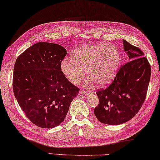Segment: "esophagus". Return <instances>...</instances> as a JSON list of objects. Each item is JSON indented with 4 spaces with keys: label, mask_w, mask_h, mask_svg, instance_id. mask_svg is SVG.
<instances>
[{
    "label": "esophagus",
    "mask_w": 160,
    "mask_h": 160,
    "mask_svg": "<svg viewBox=\"0 0 160 160\" xmlns=\"http://www.w3.org/2000/svg\"><path fill=\"white\" fill-rule=\"evenodd\" d=\"M80 93L81 94L84 95H88L90 93V92H89L88 90H80Z\"/></svg>",
    "instance_id": "obj_1"
}]
</instances>
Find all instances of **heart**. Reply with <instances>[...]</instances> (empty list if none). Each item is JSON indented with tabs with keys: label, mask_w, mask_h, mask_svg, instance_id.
<instances>
[{
	"label": "heart",
	"mask_w": 160,
	"mask_h": 160,
	"mask_svg": "<svg viewBox=\"0 0 160 160\" xmlns=\"http://www.w3.org/2000/svg\"><path fill=\"white\" fill-rule=\"evenodd\" d=\"M121 61L119 49L107 43L88 44L74 51L71 58L61 62V71L72 84H78L88 73L87 84L95 82L100 86L115 78Z\"/></svg>",
	"instance_id": "heart-1"
}]
</instances>
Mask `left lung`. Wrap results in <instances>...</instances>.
<instances>
[{
  "label": "left lung",
  "mask_w": 160,
  "mask_h": 160,
  "mask_svg": "<svg viewBox=\"0 0 160 160\" xmlns=\"http://www.w3.org/2000/svg\"><path fill=\"white\" fill-rule=\"evenodd\" d=\"M129 61L121 65L115 79L106 89L97 91L99 99L95 115L101 123L119 125L136 115L143 104L151 78V65L138 47L123 39Z\"/></svg>",
  "instance_id": "left-lung-1"
}]
</instances>
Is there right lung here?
Instances as JSON below:
<instances>
[{
	"instance_id": "1",
	"label": "right lung",
	"mask_w": 160,
	"mask_h": 160,
	"mask_svg": "<svg viewBox=\"0 0 160 160\" xmlns=\"http://www.w3.org/2000/svg\"><path fill=\"white\" fill-rule=\"evenodd\" d=\"M67 53L60 45L40 42L22 52L14 64V96L26 117L40 128L62 123L79 92L61 71Z\"/></svg>"
}]
</instances>
